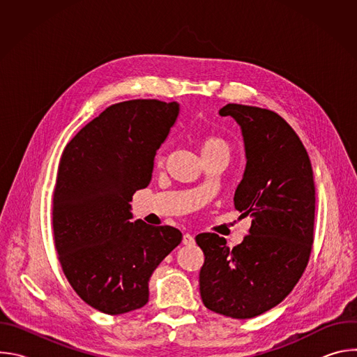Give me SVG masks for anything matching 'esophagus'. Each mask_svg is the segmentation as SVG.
Instances as JSON below:
<instances>
[{
	"label": "esophagus",
	"instance_id": "1",
	"mask_svg": "<svg viewBox=\"0 0 357 357\" xmlns=\"http://www.w3.org/2000/svg\"><path fill=\"white\" fill-rule=\"evenodd\" d=\"M182 244H185V245H192V244H195V238H193L190 234H183V237H182Z\"/></svg>",
	"mask_w": 357,
	"mask_h": 357
}]
</instances>
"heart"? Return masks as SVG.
Wrapping results in <instances>:
<instances>
[{
    "label": "heart",
    "mask_w": 357,
    "mask_h": 357,
    "mask_svg": "<svg viewBox=\"0 0 357 357\" xmlns=\"http://www.w3.org/2000/svg\"><path fill=\"white\" fill-rule=\"evenodd\" d=\"M213 152H227L229 154V145L227 142L216 135H208L200 139V154L208 155ZM158 162H161V155H158Z\"/></svg>",
    "instance_id": "heart-1"
}]
</instances>
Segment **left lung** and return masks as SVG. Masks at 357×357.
Returning <instances> with one entry per match:
<instances>
[{
  "instance_id": "8db88e82",
  "label": "left lung",
  "mask_w": 357,
  "mask_h": 357,
  "mask_svg": "<svg viewBox=\"0 0 357 357\" xmlns=\"http://www.w3.org/2000/svg\"><path fill=\"white\" fill-rule=\"evenodd\" d=\"M241 128L245 171L234 193V208L251 227L231 250L215 233L196 236L205 252L199 287L205 307L248 319L278 305L308 266L314 244L315 183L302 141L277 113L226 105Z\"/></svg>"
}]
</instances>
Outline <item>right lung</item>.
<instances>
[{
	"label": "right lung",
	"mask_w": 357,
	"mask_h": 357,
	"mask_svg": "<svg viewBox=\"0 0 357 357\" xmlns=\"http://www.w3.org/2000/svg\"><path fill=\"white\" fill-rule=\"evenodd\" d=\"M178 103L130 100L106 109L65 146L54 192V241L63 274L94 310L120 315L148 302V281L182 241L171 226L130 222Z\"/></svg>",
	"instance_id": "add662e5"
}]
</instances>
